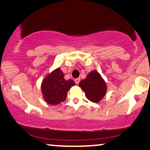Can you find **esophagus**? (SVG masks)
Instances as JSON below:
<instances>
[{
	"label": "esophagus",
	"instance_id": "34e87169",
	"mask_svg": "<svg viewBox=\"0 0 150 150\" xmlns=\"http://www.w3.org/2000/svg\"><path fill=\"white\" fill-rule=\"evenodd\" d=\"M80 81H81V79H80V78H78V79H74V81H75V83L77 84H79V83H80Z\"/></svg>",
	"mask_w": 150,
	"mask_h": 150
}]
</instances>
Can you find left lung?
I'll return each instance as SVG.
<instances>
[{"label": "left lung", "instance_id": "left-lung-1", "mask_svg": "<svg viewBox=\"0 0 150 150\" xmlns=\"http://www.w3.org/2000/svg\"><path fill=\"white\" fill-rule=\"evenodd\" d=\"M79 87L85 91L87 99L96 103L103 98L106 92V83L96 70L91 71L85 79L82 80Z\"/></svg>", "mask_w": 150, "mask_h": 150}]
</instances>
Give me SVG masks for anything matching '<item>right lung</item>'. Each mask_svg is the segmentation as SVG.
<instances>
[{"label": "right lung", "mask_w": 150, "mask_h": 150, "mask_svg": "<svg viewBox=\"0 0 150 150\" xmlns=\"http://www.w3.org/2000/svg\"><path fill=\"white\" fill-rule=\"evenodd\" d=\"M75 85L73 80H65L64 74L60 68L52 71L44 79L42 91L44 100L52 105H57L65 100L67 91Z\"/></svg>", "instance_id": "1"}]
</instances>
